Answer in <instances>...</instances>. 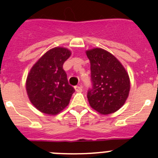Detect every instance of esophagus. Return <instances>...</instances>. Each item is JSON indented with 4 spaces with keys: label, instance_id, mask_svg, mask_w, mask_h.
Returning a JSON list of instances; mask_svg holds the SVG:
<instances>
[{
    "label": "esophagus",
    "instance_id": "34e87169",
    "mask_svg": "<svg viewBox=\"0 0 158 158\" xmlns=\"http://www.w3.org/2000/svg\"><path fill=\"white\" fill-rule=\"evenodd\" d=\"M75 90H76V92H82V87L81 86V85H76V86H75Z\"/></svg>",
    "mask_w": 158,
    "mask_h": 158
}]
</instances>
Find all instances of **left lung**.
<instances>
[{"label": "left lung", "mask_w": 158, "mask_h": 158, "mask_svg": "<svg viewBox=\"0 0 158 158\" xmlns=\"http://www.w3.org/2000/svg\"><path fill=\"white\" fill-rule=\"evenodd\" d=\"M91 63L92 88L87 93L89 105L102 114L122 107L128 96L130 80L120 62L108 51L100 48L86 51Z\"/></svg>", "instance_id": "8db88e82"}]
</instances>
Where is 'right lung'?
<instances>
[{
  "mask_svg": "<svg viewBox=\"0 0 158 158\" xmlns=\"http://www.w3.org/2000/svg\"><path fill=\"white\" fill-rule=\"evenodd\" d=\"M69 49L56 47L46 52L30 69L26 89L32 104L47 114H56L69 104L75 89L69 85L64 62Z\"/></svg>",
  "mask_w": 158,
  "mask_h": 158,
  "instance_id": "right-lung-1",
  "label": "right lung"
}]
</instances>
